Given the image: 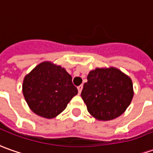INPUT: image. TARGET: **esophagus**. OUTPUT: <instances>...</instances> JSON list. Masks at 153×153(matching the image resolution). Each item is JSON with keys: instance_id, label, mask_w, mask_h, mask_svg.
<instances>
[{"instance_id": "esophagus-1", "label": "esophagus", "mask_w": 153, "mask_h": 153, "mask_svg": "<svg viewBox=\"0 0 153 153\" xmlns=\"http://www.w3.org/2000/svg\"><path fill=\"white\" fill-rule=\"evenodd\" d=\"M77 88H78V91H79V94H80L81 91H82V89H83V85H79V86H78Z\"/></svg>"}]
</instances>
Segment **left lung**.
Here are the masks:
<instances>
[{
    "label": "left lung",
    "instance_id": "8db88e82",
    "mask_svg": "<svg viewBox=\"0 0 153 153\" xmlns=\"http://www.w3.org/2000/svg\"><path fill=\"white\" fill-rule=\"evenodd\" d=\"M81 97L91 116L98 120H111L122 115L134 95L131 79L120 69L96 68L91 70Z\"/></svg>",
    "mask_w": 153,
    "mask_h": 153
}]
</instances>
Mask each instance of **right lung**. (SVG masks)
Wrapping results in <instances>:
<instances>
[{"label": "right lung", "mask_w": 153, "mask_h": 153, "mask_svg": "<svg viewBox=\"0 0 153 153\" xmlns=\"http://www.w3.org/2000/svg\"><path fill=\"white\" fill-rule=\"evenodd\" d=\"M22 93L32 111L52 119L65 110L78 90L65 68L45 61L25 76Z\"/></svg>", "instance_id": "add662e5"}]
</instances>
